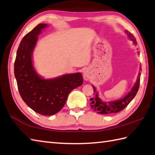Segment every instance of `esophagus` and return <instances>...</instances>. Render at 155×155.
I'll list each match as a JSON object with an SVG mask.
<instances>
[{
    "instance_id": "esophagus-1",
    "label": "esophagus",
    "mask_w": 155,
    "mask_h": 155,
    "mask_svg": "<svg viewBox=\"0 0 155 155\" xmlns=\"http://www.w3.org/2000/svg\"><path fill=\"white\" fill-rule=\"evenodd\" d=\"M83 78L85 81L89 80L90 78V73L88 69H84L83 71Z\"/></svg>"
}]
</instances>
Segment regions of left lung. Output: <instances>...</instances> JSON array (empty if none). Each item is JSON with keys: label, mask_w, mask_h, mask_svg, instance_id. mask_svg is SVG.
Returning a JSON list of instances; mask_svg holds the SVG:
<instances>
[{"label": "left lung", "mask_w": 155, "mask_h": 155, "mask_svg": "<svg viewBox=\"0 0 155 155\" xmlns=\"http://www.w3.org/2000/svg\"><path fill=\"white\" fill-rule=\"evenodd\" d=\"M126 33L128 35L130 40H132L134 42L135 45H137V42H136L134 36L131 33L127 31V30H126ZM140 72H139L138 79L136 81L134 85L132 88L131 91L124 98L117 100V101L110 102H105L101 101L100 98H99L96 88L95 87V86L92 85L94 90V94L93 97L91 98L90 99V105L92 110L100 114H110L117 113V112L124 110L130 104V101L134 99L136 93L138 92L139 86H140Z\"/></svg>", "instance_id": "8db88e82"}]
</instances>
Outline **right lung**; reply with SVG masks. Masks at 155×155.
Returning <instances> with one entry per match:
<instances>
[{
    "label": "right lung",
    "mask_w": 155,
    "mask_h": 155,
    "mask_svg": "<svg viewBox=\"0 0 155 155\" xmlns=\"http://www.w3.org/2000/svg\"><path fill=\"white\" fill-rule=\"evenodd\" d=\"M47 27V24H39L24 36L17 51L14 73L24 102L39 114L51 116L62 110L68 94L83 84V79L78 72L51 79H44L36 72L33 65L32 53L38 35Z\"/></svg>",
    "instance_id": "add662e5"
}]
</instances>
